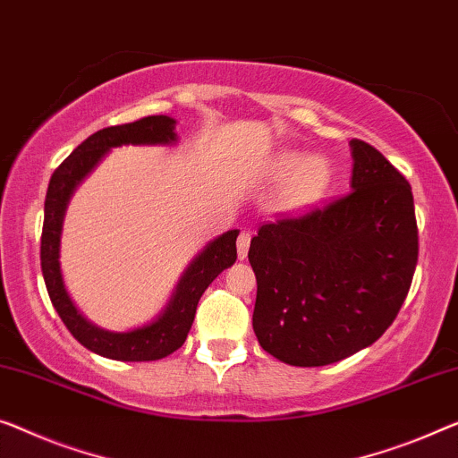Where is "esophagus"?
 <instances>
[{
  "mask_svg": "<svg viewBox=\"0 0 458 458\" xmlns=\"http://www.w3.org/2000/svg\"><path fill=\"white\" fill-rule=\"evenodd\" d=\"M249 247H250V232L242 230L241 234H238V241H236V252H238V259H241V261L247 259Z\"/></svg>",
  "mask_w": 458,
  "mask_h": 458,
  "instance_id": "obj_1",
  "label": "esophagus"
}]
</instances>
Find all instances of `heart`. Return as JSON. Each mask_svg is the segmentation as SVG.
Segmentation results:
<instances>
[{
	"label": "heart",
	"instance_id": "1",
	"mask_svg": "<svg viewBox=\"0 0 458 458\" xmlns=\"http://www.w3.org/2000/svg\"><path fill=\"white\" fill-rule=\"evenodd\" d=\"M265 176L269 181H284L276 193V208L292 214L323 199L331 182V164L320 154H304L288 148L271 156Z\"/></svg>",
	"mask_w": 458,
	"mask_h": 458
}]
</instances>
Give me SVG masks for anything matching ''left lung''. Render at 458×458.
<instances>
[{
  "mask_svg": "<svg viewBox=\"0 0 458 458\" xmlns=\"http://www.w3.org/2000/svg\"><path fill=\"white\" fill-rule=\"evenodd\" d=\"M344 199L263 224L250 241L252 329L273 358L327 366L372 345L397 317L418 265L413 195L403 174L353 140Z\"/></svg>",
  "mask_w": 458,
  "mask_h": 458,
  "instance_id": "1",
  "label": "left lung"
}]
</instances>
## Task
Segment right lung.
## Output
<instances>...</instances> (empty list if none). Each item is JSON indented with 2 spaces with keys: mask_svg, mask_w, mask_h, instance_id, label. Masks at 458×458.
I'll return each mask as SVG.
<instances>
[{
  "mask_svg": "<svg viewBox=\"0 0 458 458\" xmlns=\"http://www.w3.org/2000/svg\"><path fill=\"white\" fill-rule=\"evenodd\" d=\"M179 143L176 119L156 114L119 127H106L84 140L55 170L45 199V224L40 238V267L47 292L67 329L86 350L119 361H154L170 356L185 344L193 325L197 304L208 285L236 261V236L228 230L203 247L182 271L164 309L149 323L127 331H108L81 315L65 288L61 271V232L72 195L113 148L164 146Z\"/></svg>",
  "mask_w": 458,
  "mask_h": 458,
  "instance_id": "1",
  "label": "right lung"
}]
</instances>
